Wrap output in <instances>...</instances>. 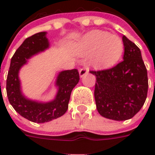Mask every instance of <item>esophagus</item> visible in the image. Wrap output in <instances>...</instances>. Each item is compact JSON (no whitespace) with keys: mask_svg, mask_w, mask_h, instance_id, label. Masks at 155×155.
<instances>
[{"mask_svg":"<svg viewBox=\"0 0 155 155\" xmlns=\"http://www.w3.org/2000/svg\"><path fill=\"white\" fill-rule=\"evenodd\" d=\"M88 71H89V69H88V68H87V67H84V68L80 69L79 73H80V77H83V76H84L85 75H87V73H88Z\"/></svg>","mask_w":155,"mask_h":155,"instance_id":"34e87169","label":"esophagus"}]
</instances>
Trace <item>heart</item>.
<instances>
[{
	"label": "heart",
	"mask_w": 155,
	"mask_h": 155,
	"mask_svg": "<svg viewBox=\"0 0 155 155\" xmlns=\"http://www.w3.org/2000/svg\"><path fill=\"white\" fill-rule=\"evenodd\" d=\"M82 54L92 53L91 63L98 68L113 67L120 58L124 51L123 42L117 35L101 30H93L84 36L76 45Z\"/></svg>",
	"instance_id": "1"
}]
</instances>
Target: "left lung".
I'll use <instances>...</instances> for the list:
<instances>
[{
	"label": "left lung",
	"mask_w": 155,
	"mask_h": 155,
	"mask_svg": "<svg viewBox=\"0 0 155 155\" xmlns=\"http://www.w3.org/2000/svg\"><path fill=\"white\" fill-rule=\"evenodd\" d=\"M121 62L113 68L90 71L96 75L94 97L97 111L115 120L132 118L144 104L148 92L147 70L140 49L125 36Z\"/></svg>",
	"instance_id": "8db88e82"
}]
</instances>
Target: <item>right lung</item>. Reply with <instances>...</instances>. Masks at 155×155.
Wrapping results in <instances>:
<instances>
[{"label":"right lung","mask_w":155,"mask_h":155,"mask_svg":"<svg viewBox=\"0 0 155 155\" xmlns=\"http://www.w3.org/2000/svg\"><path fill=\"white\" fill-rule=\"evenodd\" d=\"M46 32L37 33L27 38L18 47L11 58L6 80V92L8 101L21 117L37 123H44L63 116L68 108L71 91L80 80L77 69L59 73L56 84L58 91L56 98L47 103H38L26 99L20 89L18 71L31 56L49 47Z\"/></svg>","instance_id":"right-lung-1"}]
</instances>
